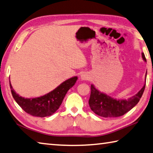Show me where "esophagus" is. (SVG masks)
<instances>
[{
  "mask_svg": "<svg viewBox=\"0 0 153 153\" xmlns=\"http://www.w3.org/2000/svg\"><path fill=\"white\" fill-rule=\"evenodd\" d=\"M88 76L87 74H82V75H81V79H82V80H88Z\"/></svg>",
  "mask_w": 153,
  "mask_h": 153,
  "instance_id": "obj_1",
  "label": "esophagus"
}]
</instances>
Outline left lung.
I'll list each match as a JSON object with an SVG mask.
<instances>
[{
	"instance_id": "1",
	"label": "left lung",
	"mask_w": 153,
	"mask_h": 153,
	"mask_svg": "<svg viewBox=\"0 0 153 153\" xmlns=\"http://www.w3.org/2000/svg\"><path fill=\"white\" fill-rule=\"evenodd\" d=\"M142 56L146 62L143 53H142ZM145 85H145L139 93L133 97L129 98L128 100H116L108 95L100 93L92 85L91 87V96L88 100L89 106L95 114L102 117L110 118L123 116L131 110L139 102L145 91Z\"/></svg>"
}]
</instances>
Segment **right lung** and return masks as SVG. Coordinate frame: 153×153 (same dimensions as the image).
<instances>
[{"mask_svg": "<svg viewBox=\"0 0 153 153\" xmlns=\"http://www.w3.org/2000/svg\"><path fill=\"white\" fill-rule=\"evenodd\" d=\"M77 77L71 78L62 82L51 93L35 99H25L13 90L9 79L11 93L17 104L32 116L45 117L53 114L62 104L68 91L75 84Z\"/></svg>", "mask_w": 153, "mask_h": 153, "instance_id": "right-lung-1", "label": "right lung"}]
</instances>
